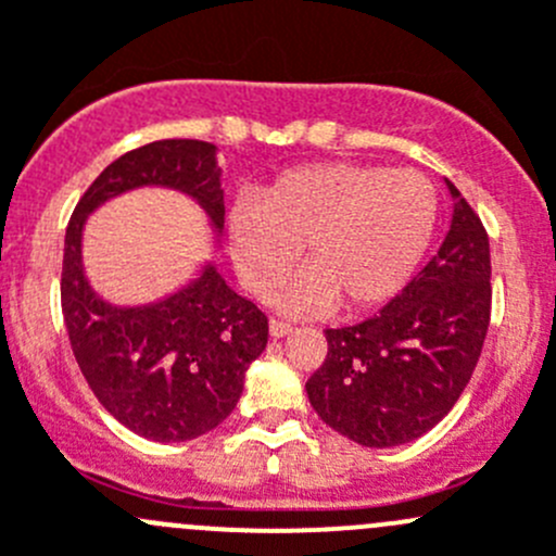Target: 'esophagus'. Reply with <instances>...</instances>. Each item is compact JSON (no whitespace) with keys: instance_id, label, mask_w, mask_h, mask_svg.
I'll use <instances>...</instances> for the list:
<instances>
[{"instance_id":"1","label":"esophagus","mask_w":556,"mask_h":556,"mask_svg":"<svg viewBox=\"0 0 556 556\" xmlns=\"http://www.w3.org/2000/svg\"><path fill=\"white\" fill-rule=\"evenodd\" d=\"M290 330H293V325L285 323V319H271V323H268V333H271L274 339H282V336H288Z\"/></svg>"}]
</instances>
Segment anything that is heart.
Listing matches in <instances>:
<instances>
[{
    "label": "heart",
    "mask_w": 556,
    "mask_h": 556,
    "mask_svg": "<svg viewBox=\"0 0 556 556\" xmlns=\"http://www.w3.org/2000/svg\"><path fill=\"white\" fill-rule=\"evenodd\" d=\"M439 199L425 174L366 164H314L279 174L261 195H239L226 239L239 279L266 295L304 247L309 266L274 293L285 312L336 304L366 312L406 288L433 239Z\"/></svg>",
    "instance_id": "b5f03b06"
}]
</instances>
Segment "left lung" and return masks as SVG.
Instances as JSON below:
<instances>
[{
	"instance_id": "8db88e82",
	"label": "left lung",
	"mask_w": 556,
	"mask_h": 556,
	"mask_svg": "<svg viewBox=\"0 0 556 556\" xmlns=\"http://www.w3.org/2000/svg\"><path fill=\"white\" fill-rule=\"evenodd\" d=\"M452 226L433 261L382 312L328 328L306 395L328 428L371 450L419 439L470 382L490 328V239L446 179Z\"/></svg>"
}]
</instances>
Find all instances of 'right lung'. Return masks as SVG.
<instances>
[{"label": "right lung", "instance_id": "right-lung-1", "mask_svg": "<svg viewBox=\"0 0 556 556\" xmlns=\"http://www.w3.org/2000/svg\"><path fill=\"white\" fill-rule=\"evenodd\" d=\"M169 188L188 195L223 233L217 148L161 139L112 161L72 212L61 268V309L83 377L99 403L150 441H190L215 430L237 406L244 374L266 350L268 319L204 263L159 301L117 306L91 288L83 266L86 220L123 193Z\"/></svg>", "mask_w": 556, "mask_h": 556}]
</instances>
